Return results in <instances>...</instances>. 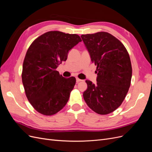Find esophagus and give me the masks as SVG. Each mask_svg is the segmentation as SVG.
<instances>
[{
	"mask_svg": "<svg viewBox=\"0 0 152 152\" xmlns=\"http://www.w3.org/2000/svg\"><path fill=\"white\" fill-rule=\"evenodd\" d=\"M76 81H77V82H79L82 81V80L79 79V78H76Z\"/></svg>",
	"mask_w": 152,
	"mask_h": 152,
	"instance_id": "esophagus-1",
	"label": "esophagus"
}]
</instances>
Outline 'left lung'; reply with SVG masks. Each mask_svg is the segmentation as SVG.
<instances>
[{"instance_id":"obj_1","label":"left lung","mask_w":152,"mask_h":152,"mask_svg":"<svg viewBox=\"0 0 152 152\" xmlns=\"http://www.w3.org/2000/svg\"><path fill=\"white\" fill-rule=\"evenodd\" d=\"M81 38L98 73L96 84L86 80L83 97L88 107L100 115L113 112L123 102L131 85L129 55L121 42L107 32L82 35Z\"/></svg>"}]
</instances>
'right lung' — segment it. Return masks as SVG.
<instances>
[{
    "label": "right lung",
    "mask_w": 152,
    "mask_h": 152,
    "mask_svg": "<svg viewBox=\"0 0 152 152\" xmlns=\"http://www.w3.org/2000/svg\"><path fill=\"white\" fill-rule=\"evenodd\" d=\"M81 41L78 35L51 31L39 37L29 47L23 65L22 82L27 98L38 112L52 115L66 105L76 79L63 77L56 69Z\"/></svg>",
    "instance_id": "right-lung-1"
}]
</instances>
